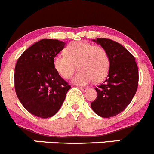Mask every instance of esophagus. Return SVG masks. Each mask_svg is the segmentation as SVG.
Wrapping results in <instances>:
<instances>
[{
  "instance_id": "1",
  "label": "esophagus",
  "mask_w": 154,
  "mask_h": 154,
  "mask_svg": "<svg viewBox=\"0 0 154 154\" xmlns=\"http://www.w3.org/2000/svg\"><path fill=\"white\" fill-rule=\"evenodd\" d=\"M80 89H81L83 92H86V91L87 90V88H86V87H80Z\"/></svg>"
}]
</instances>
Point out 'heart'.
Instances as JSON below:
<instances>
[{
	"label": "heart",
	"mask_w": 154,
	"mask_h": 154,
	"mask_svg": "<svg viewBox=\"0 0 154 154\" xmlns=\"http://www.w3.org/2000/svg\"><path fill=\"white\" fill-rule=\"evenodd\" d=\"M65 53L57 55L53 59L55 69L63 78H71L77 68L80 71L73 80L76 84H87L92 80L99 83L107 77L110 59L107 51L101 46L75 41L67 46Z\"/></svg>",
	"instance_id": "b5f03b06"
}]
</instances>
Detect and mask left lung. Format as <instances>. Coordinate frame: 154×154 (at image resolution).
<instances>
[{"mask_svg": "<svg viewBox=\"0 0 154 154\" xmlns=\"http://www.w3.org/2000/svg\"><path fill=\"white\" fill-rule=\"evenodd\" d=\"M107 51L110 59L108 75L95 88L97 98L91 107L101 117H114L130 104L137 91L138 70L135 57L119 43L106 38L92 40Z\"/></svg>", "mask_w": 154, "mask_h": 154, "instance_id": "8db88e82", "label": "left lung"}]
</instances>
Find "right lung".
Masks as SVG:
<instances>
[{
  "mask_svg": "<svg viewBox=\"0 0 154 154\" xmlns=\"http://www.w3.org/2000/svg\"><path fill=\"white\" fill-rule=\"evenodd\" d=\"M63 41L43 39L27 49L15 67V90L23 107L36 117L48 118L60 109L71 89L53 65Z\"/></svg>",
  "mask_w": 154,
  "mask_h": 154,
  "instance_id": "1",
  "label": "right lung"
}]
</instances>
